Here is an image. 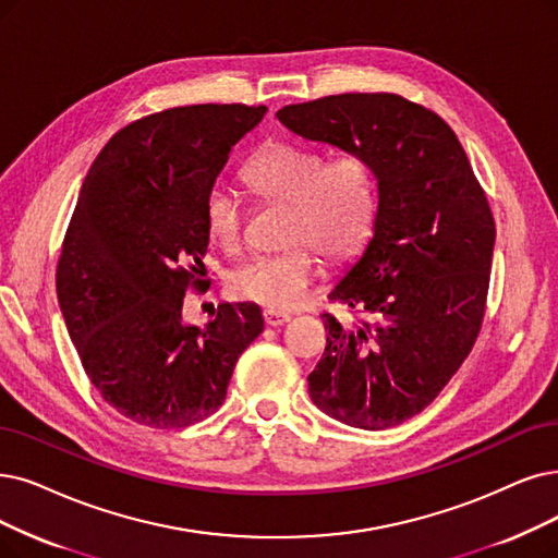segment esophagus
<instances>
[{
    "label": "esophagus",
    "instance_id": "obj_1",
    "mask_svg": "<svg viewBox=\"0 0 558 558\" xmlns=\"http://www.w3.org/2000/svg\"><path fill=\"white\" fill-rule=\"evenodd\" d=\"M263 320L267 327H281L286 325L288 320H291V316L288 314H281V311H272V308H265L263 311Z\"/></svg>",
    "mask_w": 558,
    "mask_h": 558
}]
</instances>
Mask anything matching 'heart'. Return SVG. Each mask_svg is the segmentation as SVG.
Listing matches in <instances>:
<instances>
[{"instance_id":"1","label":"heart","mask_w":558,"mask_h":558,"mask_svg":"<svg viewBox=\"0 0 558 558\" xmlns=\"http://www.w3.org/2000/svg\"><path fill=\"white\" fill-rule=\"evenodd\" d=\"M244 181L267 204L291 208L286 252L256 256L231 275L229 291L242 302L272 311H293L311 293L320 258L339 265L366 242L375 208V171L362 153L327 155L291 142H272L244 165ZM204 225L215 247L238 254L244 238V208L225 183H215L204 202Z\"/></svg>"}]
</instances>
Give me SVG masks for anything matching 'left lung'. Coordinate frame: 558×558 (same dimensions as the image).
Returning a JSON list of instances; mask_svg holds the SVG:
<instances>
[{
	"instance_id": "1",
	"label": "left lung",
	"mask_w": 558,
	"mask_h": 558,
	"mask_svg": "<svg viewBox=\"0 0 558 558\" xmlns=\"http://www.w3.org/2000/svg\"><path fill=\"white\" fill-rule=\"evenodd\" d=\"M277 117L304 140L362 153L380 190L375 235L327 298L354 320L323 314L308 396L352 428L398 426L433 403L478 339L497 235L485 190L451 125L398 94L325 96Z\"/></svg>"
}]
</instances>
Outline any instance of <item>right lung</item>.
Segmentation results:
<instances>
[{"instance_id":"1","label":"right lung","mask_w":558,"mask_h":558,"mask_svg":"<svg viewBox=\"0 0 558 558\" xmlns=\"http://www.w3.org/2000/svg\"><path fill=\"white\" fill-rule=\"evenodd\" d=\"M263 105H190L142 117L98 153L57 260V298L82 368L107 405L148 428L217 412L238 356L263 331L258 306L219 304L183 323L204 291V202Z\"/></svg>"}]
</instances>
